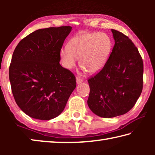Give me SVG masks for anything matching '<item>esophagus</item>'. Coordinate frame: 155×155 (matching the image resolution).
I'll use <instances>...</instances> for the list:
<instances>
[{"label":"esophagus","mask_w":155,"mask_h":155,"mask_svg":"<svg viewBox=\"0 0 155 155\" xmlns=\"http://www.w3.org/2000/svg\"><path fill=\"white\" fill-rule=\"evenodd\" d=\"M76 81H77V84H80V83H81L82 82H83V79L82 78L77 77V78H76Z\"/></svg>","instance_id":"1"}]
</instances>
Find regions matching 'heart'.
Masks as SVG:
<instances>
[{
  "mask_svg": "<svg viewBox=\"0 0 155 155\" xmlns=\"http://www.w3.org/2000/svg\"><path fill=\"white\" fill-rule=\"evenodd\" d=\"M112 50V41L104 33H87L75 35L69 41L68 48H63L59 54L67 69L74 68L77 58L79 65L90 73L101 70L106 64Z\"/></svg>",
  "mask_w": 155,
  "mask_h": 155,
  "instance_id": "obj_1",
  "label": "heart"
}]
</instances>
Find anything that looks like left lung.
Segmentation results:
<instances>
[{"label": "left lung", "mask_w": 155, "mask_h": 155, "mask_svg": "<svg viewBox=\"0 0 155 155\" xmlns=\"http://www.w3.org/2000/svg\"><path fill=\"white\" fill-rule=\"evenodd\" d=\"M115 44L101 71L89 79V108L98 116L110 118L125 114L134 107L143 88V64L127 36L111 29Z\"/></svg>", "instance_id": "left-lung-1"}]
</instances>
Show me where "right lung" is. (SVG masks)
I'll use <instances>...</instances> for the list:
<instances>
[{
	"label": "right lung",
	"instance_id": "1",
	"mask_svg": "<svg viewBox=\"0 0 155 155\" xmlns=\"http://www.w3.org/2000/svg\"><path fill=\"white\" fill-rule=\"evenodd\" d=\"M70 26L38 29L15 47L9 77L15 103L33 118L49 120L64 111L77 86L72 73L59 64Z\"/></svg>",
	"mask_w": 155,
	"mask_h": 155
}]
</instances>
